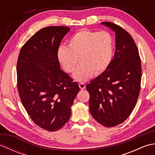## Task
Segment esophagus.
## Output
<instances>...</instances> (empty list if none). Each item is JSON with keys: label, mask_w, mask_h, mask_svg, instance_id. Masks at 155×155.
<instances>
[{"label": "esophagus", "mask_w": 155, "mask_h": 155, "mask_svg": "<svg viewBox=\"0 0 155 155\" xmlns=\"http://www.w3.org/2000/svg\"><path fill=\"white\" fill-rule=\"evenodd\" d=\"M78 86H79L81 89H84L86 88V85H85L84 83H78Z\"/></svg>", "instance_id": "1"}]
</instances>
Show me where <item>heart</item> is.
<instances>
[{
    "label": "heart",
    "mask_w": 155,
    "mask_h": 155,
    "mask_svg": "<svg viewBox=\"0 0 155 155\" xmlns=\"http://www.w3.org/2000/svg\"><path fill=\"white\" fill-rule=\"evenodd\" d=\"M114 39L109 32L83 29L69 39L67 47H59L57 56L64 70L74 72L79 60L81 64L74 72L76 80L85 81L94 74L107 70L113 59Z\"/></svg>",
    "instance_id": "obj_1"
}]
</instances>
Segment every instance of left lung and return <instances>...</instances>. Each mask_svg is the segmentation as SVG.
Returning a JSON list of instances; mask_svg holds the SVG:
<instances>
[{"label": "left lung", "instance_id": "obj_1", "mask_svg": "<svg viewBox=\"0 0 155 155\" xmlns=\"http://www.w3.org/2000/svg\"><path fill=\"white\" fill-rule=\"evenodd\" d=\"M102 24L116 34V51L106 71L86 88L90 94L91 114L98 123L113 127L127 119L135 107L140 90V58L131 35L110 22Z\"/></svg>", "mask_w": 155, "mask_h": 155}]
</instances>
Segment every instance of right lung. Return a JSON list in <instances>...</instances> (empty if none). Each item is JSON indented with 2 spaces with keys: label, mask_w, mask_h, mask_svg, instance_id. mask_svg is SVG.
I'll return each mask as SVG.
<instances>
[{
  "label": "right lung",
  "mask_w": 155,
  "mask_h": 155,
  "mask_svg": "<svg viewBox=\"0 0 155 155\" xmlns=\"http://www.w3.org/2000/svg\"><path fill=\"white\" fill-rule=\"evenodd\" d=\"M64 26L41 29L22 46L16 64L17 88L26 111L42 129L56 131L69 120L80 88L60 68L57 52Z\"/></svg>",
  "instance_id": "add662e5"
}]
</instances>
